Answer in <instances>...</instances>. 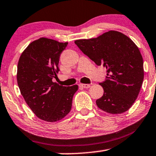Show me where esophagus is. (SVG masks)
Returning <instances> with one entry per match:
<instances>
[{
    "label": "esophagus",
    "instance_id": "esophagus-1",
    "mask_svg": "<svg viewBox=\"0 0 156 156\" xmlns=\"http://www.w3.org/2000/svg\"><path fill=\"white\" fill-rule=\"evenodd\" d=\"M80 86L82 87V88H90V85L89 84H80Z\"/></svg>",
    "mask_w": 156,
    "mask_h": 156
}]
</instances>
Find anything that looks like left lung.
Listing matches in <instances>:
<instances>
[{"mask_svg": "<svg viewBox=\"0 0 156 156\" xmlns=\"http://www.w3.org/2000/svg\"><path fill=\"white\" fill-rule=\"evenodd\" d=\"M74 43L95 64L103 65L106 69L107 80L100 83L104 93L96 100L98 108L114 115L129 109L138 98L144 74L143 58L137 45L115 30Z\"/></svg>", "mask_w": 156, "mask_h": 156, "instance_id": "1", "label": "left lung"}]
</instances>
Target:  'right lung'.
I'll return each mask as SVG.
<instances>
[{"label":"right lung","instance_id":"1","mask_svg":"<svg viewBox=\"0 0 156 156\" xmlns=\"http://www.w3.org/2000/svg\"><path fill=\"white\" fill-rule=\"evenodd\" d=\"M68 42L48 38L35 40L21 53L18 63L17 82L21 95L41 120L56 122L71 109L78 85L63 86L53 82L59 71V56Z\"/></svg>","mask_w":156,"mask_h":156}]
</instances>
